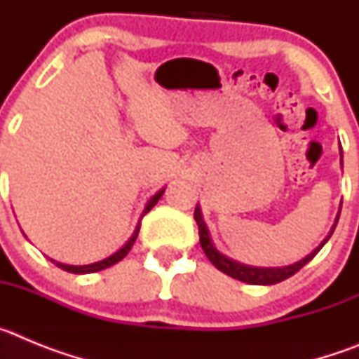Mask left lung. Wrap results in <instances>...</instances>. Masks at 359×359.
<instances>
[{
    "label": "left lung",
    "instance_id": "left-lung-1",
    "mask_svg": "<svg viewBox=\"0 0 359 359\" xmlns=\"http://www.w3.org/2000/svg\"><path fill=\"white\" fill-rule=\"evenodd\" d=\"M338 217H340V215H338ZM194 219H196V224H198V230H199V243H201V248H203V252H205V255L208 257V261H210L212 264L219 269V271H223V273L230 275L231 278H237V280L246 282V284H257V286H269V284H277V282H282V280H286V278H290L291 275L297 273L298 269H302L304 266H306L307 262H309L311 259H313V257H315L320 250H322L323 244L327 243L329 237H331L332 231H334L336 223H338V219H336V223H334V226H332L331 233H329V236L323 239V243L320 244L315 252H311L306 259H302V261L294 262V264H291V266H284V268H252V266H244V264H239V262H236V261H230L228 257L221 255V253L215 250V246L212 244V241H210V236H208L207 224H205V221H203V217H201V210H199V207H196Z\"/></svg>",
    "mask_w": 359,
    "mask_h": 359
}]
</instances>
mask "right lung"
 Segmentation results:
<instances>
[{"label":"right lung","instance_id":"1","mask_svg":"<svg viewBox=\"0 0 359 359\" xmlns=\"http://www.w3.org/2000/svg\"><path fill=\"white\" fill-rule=\"evenodd\" d=\"M163 192H165V189H161L160 192H156V196H152L151 201H149V203H147V207H145L144 215L147 214V212L151 210V208L154 207V205H156L158 199H160L161 196H163ZM138 231H140V224L136 226L135 233H133L131 239H129L128 243H126V246H123V248H120L118 252L113 253V255L107 257V259H104V261L95 262V264H88V266H69V264H61V262H55V261H52V262L57 266V268L65 269V271H68V273H95V271H100V269H106V268H109V266L116 264V262H118V261H122L123 257H126V255H128V253H129V250L133 248V244H135L136 237H138Z\"/></svg>","mask_w":359,"mask_h":359}]
</instances>
